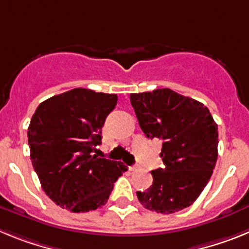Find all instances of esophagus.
<instances>
[{
	"label": "esophagus",
	"mask_w": 249,
	"mask_h": 249,
	"mask_svg": "<svg viewBox=\"0 0 249 249\" xmlns=\"http://www.w3.org/2000/svg\"><path fill=\"white\" fill-rule=\"evenodd\" d=\"M128 169H129V171H131V172H133V171H136V169H137V167H136V166H129Z\"/></svg>",
	"instance_id": "esophagus-1"
}]
</instances>
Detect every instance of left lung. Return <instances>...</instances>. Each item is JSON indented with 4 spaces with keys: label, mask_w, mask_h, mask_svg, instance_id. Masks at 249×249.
Here are the masks:
<instances>
[{
    "label": "left lung",
    "mask_w": 249,
    "mask_h": 249,
    "mask_svg": "<svg viewBox=\"0 0 249 249\" xmlns=\"http://www.w3.org/2000/svg\"><path fill=\"white\" fill-rule=\"evenodd\" d=\"M141 129L160 138L164 168L152 171L153 183L138 201L169 214L190 207L210 181L218 157V127L203 103L169 89L131 93Z\"/></svg>",
    "instance_id": "obj_1"
}]
</instances>
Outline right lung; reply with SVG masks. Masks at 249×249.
<instances>
[{
	"mask_svg": "<svg viewBox=\"0 0 249 249\" xmlns=\"http://www.w3.org/2000/svg\"><path fill=\"white\" fill-rule=\"evenodd\" d=\"M116 105L117 94L73 89L37 107L27 132L31 160L43 191L57 206L74 213L97 210L128 169L92 153Z\"/></svg>",
	"mask_w": 249,
	"mask_h": 249,
	"instance_id": "right-lung-1",
	"label": "right lung"
}]
</instances>
